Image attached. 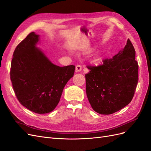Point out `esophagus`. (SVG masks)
<instances>
[{
	"instance_id": "obj_1",
	"label": "esophagus",
	"mask_w": 151,
	"mask_h": 151,
	"mask_svg": "<svg viewBox=\"0 0 151 151\" xmlns=\"http://www.w3.org/2000/svg\"><path fill=\"white\" fill-rule=\"evenodd\" d=\"M82 66H81L80 65H77L76 66L75 71H76V73H78V72H80L81 71H82Z\"/></svg>"
}]
</instances>
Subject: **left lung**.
Segmentation results:
<instances>
[{
    "mask_svg": "<svg viewBox=\"0 0 151 151\" xmlns=\"http://www.w3.org/2000/svg\"><path fill=\"white\" fill-rule=\"evenodd\" d=\"M87 68L90 71L86 74V93L95 111L111 114L131 101L138 81V64L129 39L124 48L113 58Z\"/></svg>",
    "mask_w": 151,
    "mask_h": 151,
    "instance_id": "1",
    "label": "left lung"
}]
</instances>
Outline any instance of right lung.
Masks as SVG:
<instances>
[{
  "instance_id": "add662e5",
  "label": "right lung",
  "mask_w": 151,
  "mask_h": 151,
  "mask_svg": "<svg viewBox=\"0 0 151 151\" xmlns=\"http://www.w3.org/2000/svg\"><path fill=\"white\" fill-rule=\"evenodd\" d=\"M39 35L30 33L15 48L10 78L18 100L39 114L53 111L65 84L74 75V65L60 67L52 64L35 45Z\"/></svg>"
}]
</instances>
